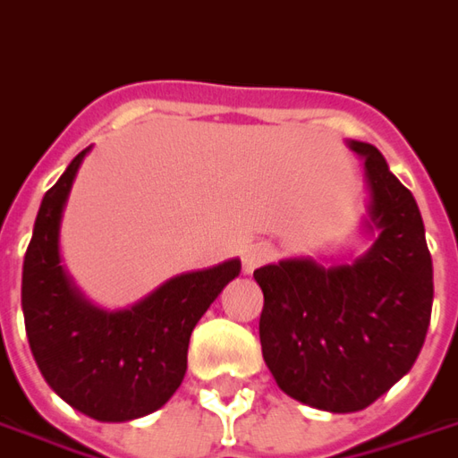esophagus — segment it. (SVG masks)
Segmentation results:
<instances>
[{
    "label": "esophagus",
    "instance_id": "esophagus-1",
    "mask_svg": "<svg viewBox=\"0 0 458 458\" xmlns=\"http://www.w3.org/2000/svg\"><path fill=\"white\" fill-rule=\"evenodd\" d=\"M271 257H274V247L271 244H267V242L251 244L242 254V269H244V274H251L254 269H259L261 264H267Z\"/></svg>",
    "mask_w": 458,
    "mask_h": 458
}]
</instances>
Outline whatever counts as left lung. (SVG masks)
<instances>
[{
    "mask_svg": "<svg viewBox=\"0 0 458 458\" xmlns=\"http://www.w3.org/2000/svg\"><path fill=\"white\" fill-rule=\"evenodd\" d=\"M364 159L374 244L324 267L284 259L254 271L264 292L261 354L279 389L296 402L349 414L386 394L427 339L434 269L414 194L377 147L349 141Z\"/></svg>",
    "mask_w": 458,
    "mask_h": 458,
    "instance_id": "8db88e82",
    "label": "left lung"
}]
</instances>
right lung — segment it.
I'll return each instance as SVG.
<instances>
[{
    "instance_id": "obj_1",
    "label": "right lung",
    "mask_w": 458,
    "mask_h": 458,
    "mask_svg": "<svg viewBox=\"0 0 458 458\" xmlns=\"http://www.w3.org/2000/svg\"><path fill=\"white\" fill-rule=\"evenodd\" d=\"M87 151L44 194L21 269V311L47 384L97 421H129L162 409L179 389L189 336L242 261L179 274L129 309L94 307L59 257L62 214Z\"/></svg>"
}]
</instances>
